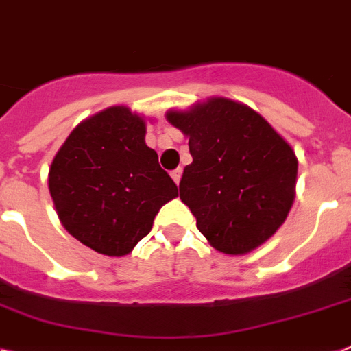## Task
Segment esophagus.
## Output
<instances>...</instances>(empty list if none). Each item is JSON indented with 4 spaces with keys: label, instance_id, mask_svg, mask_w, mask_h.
<instances>
[{
    "label": "esophagus",
    "instance_id": "esophagus-1",
    "mask_svg": "<svg viewBox=\"0 0 351 351\" xmlns=\"http://www.w3.org/2000/svg\"><path fill=\"white\" fill-rule=\"evenodd\" d=\"M170 176H172L173 182H176V184H179V181H181V176H182V170L181 169L172 170V173H170Z\"/></svg>",
    "mask_w": 351,
    "mask_h": 351
}]
</instances>
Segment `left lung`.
<instances>
[{"label":"left lung","instance_id":"1","mask_svg":"<svg viewBox=\"0 0 351 351\" xmlns=\"http://www.w3.org/2000/svg\"><path fill=\"white\" fill-rule=\"evenodd\" d=\"M167 120L188 138L193 161L179 195L211 247L240 256L267 242L296 197L291 145L260 112L224 97L170 109Z\"/></svg>","mask_w":351,"mask_h":351}]
</instances>
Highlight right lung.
<instances>
[{
  "mask_svg": "<svg viewBox=\"0 0 351 351\" xmlns=\"http://www.w3.org/2000/svg\"><path fill=\"white\" fill-rule=\"evenodd\" d=\"M145 132L141 114L107 107L80 121L51 161L48 188L60 224L106 256L129 254L178 197Z\"/></svg>",
  "mask_w": 351,
  "mask_h": 351,
  "instance_id": "add662e5",
  "label": "right lung"
}]
</instances>
